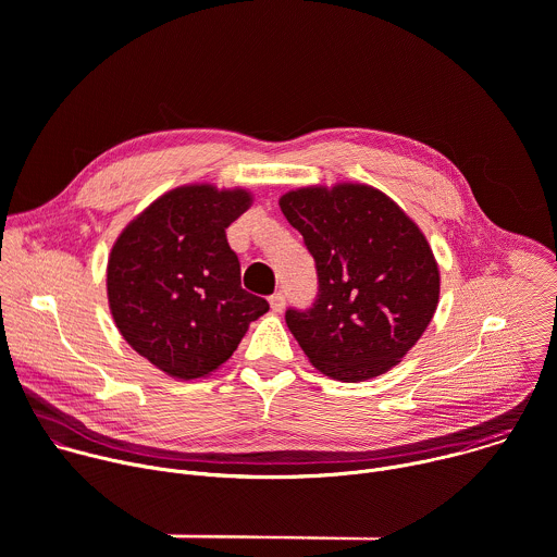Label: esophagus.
<instances>
[{"label": "esophagus", "instance_id": "obj_1", "mask_svg": "<svg viewBox=\"0 0 557 557\" xmlns=\"http://www.w3.org/2000/svg\"><path fill=\"white\" fill-rule=\"evenodd\" d=\"M269 304H271V310H273V312H282L286 301H284V295H282V293H275V295L269 297Z\"/></svg>", "mask_w": 557, "mask_h": 557}]
</instances>
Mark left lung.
Segmentation results:
<instances>
[{
	"mask_svg": "<svg viewBox=\"0 0 557 557\" xmlns=\"http://www.w3.org/2000/svg\"><path fill=\"white\" fill-rule=\"evenodd\" d=\"M314 258L312 308L286 326L322 374L357 383L385 374L430 326L441 271L425 233L383 191L363 183L308 185L280 198Z\"/></svg>",
	"mask_w": 557,
	"mask_h": 557,
	"instance_id": "1",
	"label": "left lung"
}]
</instances>
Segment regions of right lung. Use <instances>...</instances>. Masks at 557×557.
I'll list each match as a JSON object with an SVG mask.
<instances>
[{
  "label": "right lung",
  "mask_w": 557,
  "mask_h": 557,
  "mask_svg": "<svg viewBox=\"0 0 557 557\" xmlns=\"http://www.w3.org/2000/svg\"><path fill=\"white\" fill-rule=\"evenodd\" d=\"M253 205L245 187L194 183L170 189L119 233L108 258V304L123 339L165 374L215 372L267 299L240 286L226 228Z\"/></svg>",
  "instance_id": "add662e5"
}]
</instances>
